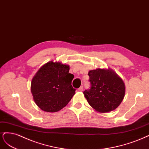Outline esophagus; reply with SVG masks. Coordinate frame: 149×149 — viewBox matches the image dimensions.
I'll use <instances>...</instances> for the list:
<instances>
[{"mask_svg": "<svg viewBox=\"0 0 149 149\" xmlns=\"http://www.w3.org/2000/svg\"><path fill=\"white\" fill-rule=\"evenodd\" d=\"M83 90H84V87H82V86H81L80 87H79L78 88V91H79V92H82Z\"/></svg>", "mask_w": 149, "mask_h": 149, "instance_id": "1", "label": "esophagus"}]
</instances>
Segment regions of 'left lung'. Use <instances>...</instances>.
<instances>
[{"mask_svg":"<svg viewBox=\"0 0 149 149\" xmlns=\"http://www.w3.org/2000/svg\"><path fill=\"white\" fill-rule=\"evenodd\" d=\"M90 88L84 94L90 105L100 113L111 111L123 101L125 86L122 79L111 70L97 69L88 72Z\"/></svg>","mask_w":149,"mask_h":149,"instance_id":"obj_1","label":"left lung"}]
</instances>
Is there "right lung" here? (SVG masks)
Returning a JSON list of instances; mask_svg holds the SVG:
<instances>
[{"instance_id":"obj_1","label":"right lung","mask_w":149,"mask_h":149,"mask_svg":"<svg viewBox=\"0 0 149 149\" xmlns=\"http://www.w3.org/2000/svg\"><path fill=\"white\" fill-rule=\"evenodd\" d=\"M69 71V65L50 61L41 67L33 78L31 91L33 99L43 111H59L75 93L71 85L74 76Z\"/></svg>"}]
</instances>
